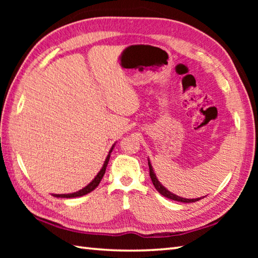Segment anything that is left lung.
I'll return each mask as SVG.
<instances>
[{
  "mask_svg": "<svg viewBox=\"0 0 258 258\" xmlns=\"http://www.w3.org/2000/svg\"><path fill=\"white\" fill-rule=\"evenodd\" d=\"M148 165H149V174H150V177H151V181L152 183H154V185L156 187V190L159 192L160 195H163L164 197L166 198H169L172 200H175V202H181V203H195V202H198V200H200L202 198H196V199H185V198H182V197H178V196L172 194L171 191H168L167 189H166L165 186H163L160 184V182L158 181V178H157L156 174L154 172V169H152V166L150 164V161L148 160ZM204 198V197H203Z\"/></svg>",
  "mask_w": 258,
  "mask_h": 258,
  "instance_id": "obj_1",
  "label": "left lung"
}]
</instances>
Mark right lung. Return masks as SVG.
<instances>
[{
  "mask_svg": "<svg viewBox=\"0 0 258 258\" xmlns=\"http://www.w3.org/2000/svg\"><path fill=\"white\" fill-rule=\"evenodd\" d=\"M112 149H113V146H112V148H111V150L109 151V154H108V156H107V158H106V161H104V164H103V166H102V168H101V171H100L99 173H98V175L94 177V180L90 183V184H87L84 189H82V190H80V191H77V192H74V194H68V195H53L54 197H58V198H76V197H82V196H84V195H87V194H90L91 191H93L95 187H97L98 185H99V183L101 182V180H102V177H103V175H104V173H106V167H107V165H108V161H109V158H110V152L112 151Z\"/></svg>",
  "mask_w": 258,
  "mask_h": 258,
  "instance_id": "1",
  "label": "right lung"
}]
</instances>
